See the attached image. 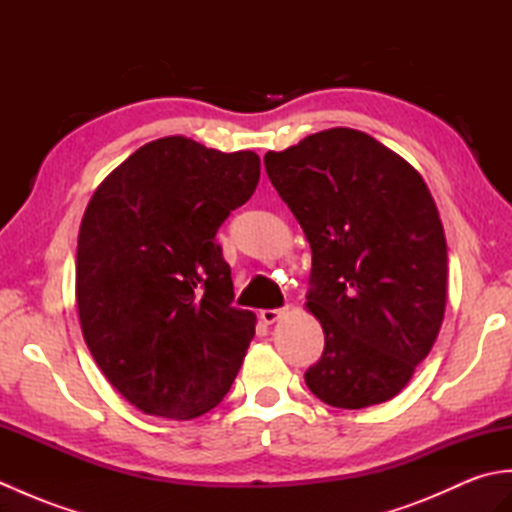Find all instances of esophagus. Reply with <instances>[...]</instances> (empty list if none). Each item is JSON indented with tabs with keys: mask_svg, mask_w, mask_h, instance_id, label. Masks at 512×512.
I'll use <instances>...</instances> for the list:
<instances>
[{
	"mask_svg": "<svg viewBox=\"0 0 512 512\" xmlns=\"http://www.w3.org/2000/svg\"><path fill=\"white\" fill-rule=\"evenodd\" d=\"M286 314L284 308H273V310H262L259 312V319H262L264 323H275L277 319H281Z\"/></svg>",
	"mask_w": 512,
	"mask_h": 512,
	"instance_id": "obj_1",
	"label": "esophagus"
}]
</instances>
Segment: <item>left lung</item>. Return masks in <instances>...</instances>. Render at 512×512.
Listing matches in <instances>:
<instances>
[{
	"label": "left lung",
	"instance_id": "8db88e82",
	"mask_svg": "<svg viewBox=\"0 0 512 512\" xmlns=\"http://www.w3.org/2000/svg\"><path fill=\"white\" fill-rule=\"evenodd\" d=\"M264 165L312 248L306 306L325 347L306 385L339 409L391 400L431 352L447 306V239L427 184L350 127L268 151Z\"/></svg>",
	"mask_w": 512,
	"mask_h": 512
}]
</instances>
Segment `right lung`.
Here are the masks:
<instances>
[{
	"label": "right lung",
	"instance_id": "right-lung-1",
	"mask_svg": "<svg viewBox=\"0 0 512 512\" xmlns=\"http://www.w3.org/2000/svg\"><path fill=\"white\" fill-rule=\"evenodd\" d=\"M259 182L255 151L151 140L94 191L76 246L83 339L112 387L149 416L191 420L220 405L255 336L233 308L215 242Z\"/></svg>",
	"mask_w": 512,
	"mask_h": 512
}]
</instances>
